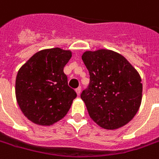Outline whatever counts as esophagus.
<instances>
[{
	"instance_id": "34e87169",
	"label": "esophagus",
	"mask_w": 159,
	"mask_h": 159,
	"mask_svg": "<svg viewBox=\"0 0 159 159\" xmlns=\"http://www.w3.org/2000/svg\"><path fill=\"white\" fill-rule=\"evenodd\" d=\"M75 92H76V94H77V96H79L80 93H81V88H77V89H75Z\"/></svg>"
}]
</instances>
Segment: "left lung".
<instances>
[{
  "instance_id": "left-lung-1",
  "label": "left lung",
  "mask_w": 159,
  "mask_h": 159,
  "mask_svg": "<svg viewBox=\"0 0 159 159\" xmlns=\"http://www.w3.org/2000/svg\"><path fill=\"white\" fill-rule=\"evenodd\" d=\"M82 59L90 85L81 98L91 120L105 129L122 128L134 117L143 98L139 73L120 53L109 49L85 51Z\"/></svg>"
}]
</instances>
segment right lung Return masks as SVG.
<instances>
[{"label":"right lung","mask_w":159,"mask_h":159,"mask_svg":"<svg viewBox=\"0 0 159 159\" xmlns=\"http://www.w3.org/2000/svg\"><path fill=\"white\" fill-rule=\"evenodd\" d=\"M71 57L70 50L43 49L19 69L16 78V98L21 111L31 122L51 126L68 113L76 97L63 72Z\"/></svg>","instance_id":"add662e5"}]
</instances>
